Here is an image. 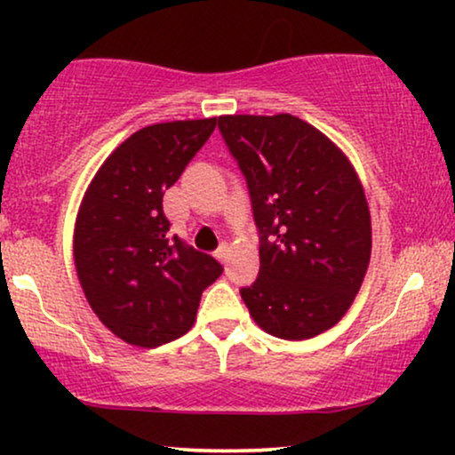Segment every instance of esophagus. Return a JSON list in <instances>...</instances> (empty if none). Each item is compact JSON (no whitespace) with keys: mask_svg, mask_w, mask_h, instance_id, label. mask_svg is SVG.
<instances>
[{"mask_svg":"<svg viewBox=\"0 0 455 455\" xmlns=\"http://www.w3.org/2000/svg\"><path fill=\"white\" fill-rule=\"evenodd\" d=\"M213 257H216L218 260H220V263H224V260L228 259V245H227V243H222L220 248H218L216 252H213Z\"/></svg>","mask_w":455,"mask_h":455,"instance_id":"34e87169","label":"esophagus"}]
</instances>
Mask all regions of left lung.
I'll use <instances>...</instances> for the list:
<instances>
[{"mask_svg":"<svg viewBox=\"0 0 455 455\" xmlns=\"http://www.w3.org/2000/svg\"><path fill=\"white\" fill-rule=\"evenodd\" d=\"M260 233L257 282L242 299L260 329L307 340L347 315L372 252V224L351 160L295 115H222Z\"/></svg>","mask_w":455,"mask_h":455,"instance_id":"left-lung-1","label":"left lung"}]
</instances>
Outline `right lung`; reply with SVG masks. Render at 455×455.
<instances>
[{
	"label": "right lung",
	"mask_w": 455,
	"mask_h": 455,
	"mask_svg": "<svg viewBox=\"0 0 455 455\" xmlns=\"http://www.w3.org/2000/svg\"><path fill=\"white\" fill-rule=\"evenodd\" d=\"M218 117L140 128L102 162L75 222V267L96 316L124 342L156 348L195 325L222 265L190 248L162 196L184 173Z\"/></svg>",
	"instance_id": "obj_1"
}]
</instances>
